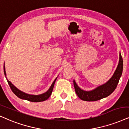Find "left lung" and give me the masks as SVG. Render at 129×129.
Returning <instances> with one entry per match:
<instances>
[{
  "label": "left lung",
  "instance_id": "left-lung-1",
  "mask_svg": "<svg viewBox=\"0 0 129 129\" xmlns=\"http://www.w3.org/2000/svg\"><path fill=\"white\" fill-rule=\"evenodd\" d=\"M123 58L120 53V59L117 69L112 77L105 84L99 86L93 90L84 91L77 86L74 80L73 81L77 95L81 100L85 101H96L108 96L116 89L119 80L123 72Z\"/></svg>",
  "mask_w": 129,
  "mask_h": 129
}]
</instances>
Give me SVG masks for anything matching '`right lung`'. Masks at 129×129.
I'll return each mask as SVG.
<instances>
[{
  "mask_svg": "<svg viewBox=\"0 0 129 129\" xmlns=\"http://www.w3.org/2000/svg\"><path fill=\"white\" fill-rule=\"evenodd\" d=\"M4 74L5 75L6 77V71H5V66L4 67ZM57 79V78H56ZM56 79L53 82V83L52 84L50 87L49 89V90L47 91L46 92H45V93L39 94V95H33V94H28L25 93L21 92V90H18L17 87H15V86L13 85V84L11 83V81H9L8 80L6 79L8 81V84H9V86H10L11 90L13 92V93L15 94L17 96H18L19 98L25 99V100H27L28 101H31V102H42V101L47 100L50 97V96L51 95L52 92L53 86H54L55 81H56Z\"/></svg>",
  "mask_w": 129,
  "mask_h": 129,
  "instance_id": "add662e5",
  "label": "right lung"
}]
</instances>
